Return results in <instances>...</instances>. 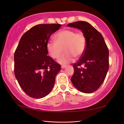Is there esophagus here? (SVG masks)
Masks as SVG:
<instances>
[{"instance_id": "1", "label": "esophagus", "mask_w": 124, "mask_h": 124, "mask_svg": "<svg viewBox=\"0 0 124 124\" xmlns=\"http://www.w3.org/2000/svg\"><path fill=\"white\" fill-rule=\"evenodd\" d=\"M65 67H66V66H65V65H62V67H61V68H62V69H64V68H65Z\"/></svg>"}]
</instances>
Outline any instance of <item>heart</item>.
I'll list each match as a JSON object with an SVG mask.
<instances>
[{
	"label": "heart",
	"mask_w": 124,
	"mask_h": 124,
	"mask_svg": "<svg viewBox=\"0 0 124 124\" xmlns=\"http://www.w3.org/2000/svg\"><path fill=\"white\" fill-rule=\"evenodd\" d=\"M55 42L47 43V50L52 59H56L64 51V54L58 59L61 64H69L73 60L74 57L79 58L84 55L86 48V38L82 32H77L70 29H64L56 34Z\"/></svg>",
	"instance_id": "1"
}]
</instances>
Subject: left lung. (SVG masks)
Returning a JSON list of instances; mask_svg holds the SVG:
<instances>
[{"label": "left lung", "mask_w": 124, "mask_h": 124, "mask_svg": "<svg viewBox=\"0 0 124 124\" xmlns=\"http://www.w3.org/2000/svg\"><path fill=\"white\" fill-rule=\"evenodd\" d=\"M68 26L82 30L87 42L84 55L73 64L74 73L71 81L81 92L92 93L104 82L109 69L107 46L101 33L87 22H74ZM82 65L84 67H82Z\"/></svg>", "instance_id": "left-lung-1"}]
</instances>
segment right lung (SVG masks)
<instances>
[{
	"instance_id": "right-lung-1",
	"label": "right lung",
	"mask_w": 124,
	"mask_h": 124,
	"mask_svg": "<svg viewBox=\"0 0 124 124\" xmlns=\"http://www.w3.org/2000/svg\"><path fill=\"white\" fill-rule=\"evenodd\" d=\"M58 23L35 25L23 34L14 55V72L23 91L30 97L47 95L54 87L61 65L48 56L47 43Z\"/></svg>"
}]
</instances>
